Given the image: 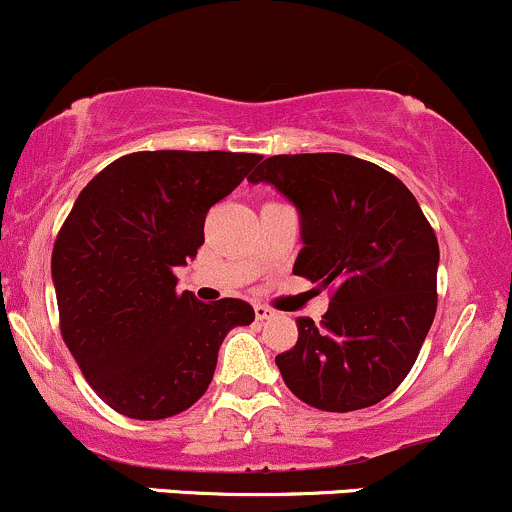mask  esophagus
Wrapping results in <instances>:
<instances>
[{
    "label": "esophagus",
    "mask_w": 512,
    "mask_h": 512,
    "mask_svg": "<svg viewBox=\"0 0 512 512\" xmlns=\"http://www.w3.org/2000/svg\"><path fill=\"white\" fill-rule=\"evenodd\" d=\"M254 312H256V320H271V317L276 315V312H273L271 307H266V305H256Z\"/></svg>",
    "instance_id": "esophagus-1"
}]
</instances>
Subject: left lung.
<instances>
[{"label": "left lung", "instance_id": "obj_1", "mask_svg": "<svg viewBox=\"0 0 512 512\" xmlns=\"http://www.w3.org/2000/svg\"><path fill=\"white\" fill-rule=\"evenodd\" d=\"M249 183L273 185L300 217L295 276L332 288L322 322L298 320L276 356L285 386L329 412L371 408L408 376L437 312L439 244L415 195L344 153L271 156Z\"/></svg>", "mask_w": 512, "mask_h": 512}]
</instances>
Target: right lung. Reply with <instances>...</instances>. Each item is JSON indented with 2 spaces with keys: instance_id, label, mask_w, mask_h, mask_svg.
<instances>
[{
  "instance_id": "obj_1",
  "label": "right lung",
  "mask_w": 512,
  "mask_h": 512,
  "mask_svg": "<svg viewBox=\"0 0 512 512\" xmlns=\"http://www.w3.org/2000/svg\"><path fill=\"white\" fill-rule=\"evenodd\" d=\"M261 161L256 153L139 151L87 183L51 258L60 332L87 383L134 420L202 398L229 329L254 307L178 293L175 268L205 244V217Z\"/></svg>"
}]
</instances>
